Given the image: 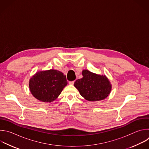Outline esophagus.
I'll list each match as a JSON object with an SVG mask.
<instances>
[{"label": "esophagus", "mask_w": 149, "mask_h": 149, "mask_svg": "<svg viewBox=\"0 0 149 149\" xmlns=\"http://www.w3.org/2000/svg\"><path fill=\"white\" fill-rule=\"evenodd\" d=\"M74 84V81H70L69 82V84L70 85H73Z\"/></svg>", "instance_id": "esophagus-1"}]
</instances>
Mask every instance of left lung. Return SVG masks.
I'll use <instances>...</instances> for the list:
<instances>
[{
  "instance_id": "left-lung-1",
  "label": "left lung",
  "mask_w": 149,
  "mask_h": 149,
  "mask_svg": "<svg viewBox=\"0 0 149 149\" xmlns=\"http://www.w3.org/2000/svg\"><path fill=\"white\" fill-rule=\"evenodd\" d=\"M82 78L77 79L74 86L86 100L91 102L105 100L110 94L112 84L105 75H100L87 70L82 71Z\"/></svg>"
}]
</instances>
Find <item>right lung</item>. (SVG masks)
<instances>
[{
	"instance_id": "obj_1",
	"label": "right lung",
	"mask_w": 149,
	"mask_h": 149,
	"mask_svg": "<svg viewBox=\"0 0 149 149\" xmlns=\"http://www.w3.org/2000/svg\"><path fill=\"white\" fill-rule=\"evenodd\" d=\"M66 76L58 70L40 71L29 80V89L33 96L43 102H52L67 85Z\"/></svg>"
}]
</instances>
